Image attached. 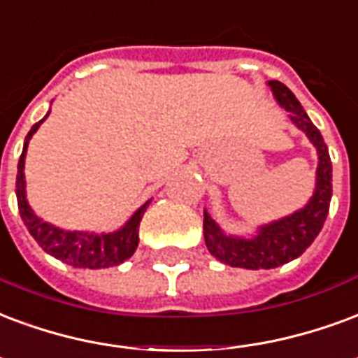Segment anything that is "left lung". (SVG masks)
<instances>
[{"label": "left lung", "mask_w": 358, "mask_h": 358, "mask_svg": "<svg viewBox=\"0 0 358 358\" xmlns=\"http://www.w3.org/2000/svg\"><path fill=\"white\" fill-rule=\"evenodd\" d=\"M267 87L273 92L277 104L288 112L292 125L298 127L313 144L319 163L315 172L313 195L306 205L288 216L258 226L252 237L226 233L205 208L203 233L208 252L222 264L243 269H273L301 256L324 226L332 199V161L322 134L307 117L298 98L287 85L273 79L267 81Z\"/></svg>", "instance_id": "8db88e82"}]
</instances>
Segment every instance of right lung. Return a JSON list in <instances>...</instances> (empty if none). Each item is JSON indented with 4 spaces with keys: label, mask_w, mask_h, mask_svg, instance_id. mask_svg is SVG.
I'll return each instance as SVG.
<instances>
[{
    "label": "right lung",
    "mask_w": 358,
    "mask_h": 358,
    "mask_svg": "<svg viewBox=\"0 0 358 358\" xmlns=\"http://www.w3.org/2000/svg\"><path fill=\"white\" fill-rule=\"evenodd\" d=\"M51 110L47 112L41 121L31 127L30 132L24 138L22 155L18 159L17 172V201L20 218L24 226L30 231L38 245L45 252L55 256L57 260L64 262L68 266L81 267V269H104V267H113L129 260L136 246H138V226L142 222L145 208L150 201H145L131 218L127 220L123 226L112 233H94V231H71V229H62V227L52 226L51 222H45L34 213L28 199H26V178H24V161H26V152L30 144L31 136L36 134L39 125L49 117Z\"/></svg>",
    "instance_id": "obj_1"
}]
</instances>
